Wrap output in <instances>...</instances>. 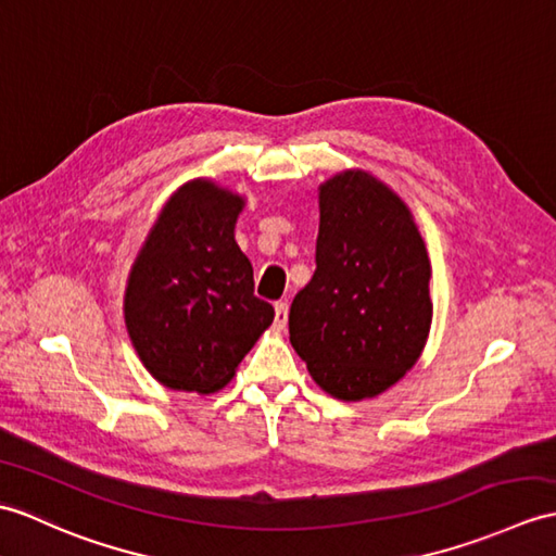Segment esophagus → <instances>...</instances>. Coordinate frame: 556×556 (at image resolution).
I'll list each match as a JSON object with an SVG mask.
<instances>
[{"mask_svg":"<svg viewBox=\"0 0 556 556\" xmlns=\"http://www.w3.org/2000/svg\"><path fill=\"white\" fill-rule=\"evenodd\" d=\"M287 321H289V303L287 301H277L275 303V329L283 331V327H287Z\"/></svg>","mask_w":556,"mask_h":556,"instance_id":"1","label":"esophagus"}]
</instances>
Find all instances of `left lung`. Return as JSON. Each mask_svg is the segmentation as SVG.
Wrapping results in <instances>:
<instances>
[{"instance_id": "8db88e82", "label": "left lung", "mask_w": 556, "mask_h": 556, "mask_svg": "<svg viewBox=\"0 0 556 556\" xmlns=\"http://www.w3.org/2000/svg\"><path fill=\"white\" fill-rule=\"evenodd\" d=\"M317 269L289 339L321 391L377 397L415 367L431 331V261L409 205L363 167L319 185Z\"/></svg>"}]
</instances>
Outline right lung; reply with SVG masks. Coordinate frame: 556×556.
<instances>
[{"mask_svg": "<svg viewBox=\"0 0 556 556\" xmlns=\"http://www.w3.org/2000/svg\"><path fill=\"white\" fill-rule=\"evenodd\" d=\"M241 193L189 179L165 201L127 275L123 315L139 363L170 391L211 395L275 307L253 295V267L235 239Z\"/></svg>", "mask_w": 556, "mask_h": 556, "instance_id": "1", "label": "right lung"}]
</instances>
